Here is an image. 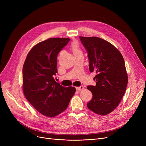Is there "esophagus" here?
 Here are the masks:
<instances>
[{"label": "esophagus", "mask_w": 146, "mask_h": 146, "mask_svg": "<svg viewBox=\"0 0 146 146\" xmlns=\"http://www.w3.org/2000/svg\"><path fill=\"white\" fill-rule=\"evenodd\" d=\"M83 89H84V86H80L79 87H76V89H77L79 91H80V90H83Z\"/></svg>", "instance_id": "esophagus-1"}]
</instances>
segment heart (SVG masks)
Segmentation results:
<instances>
[{
	"instance_id": "obj_1",
	"label": "heart",
	"mask_w": 146,
	"mask_h": 146,
	"mask_svg": "<svg viewBox=\"0 0 146 146\" xmlns=\"http://www.w3.org/2000/svg\"><path fill=\"white\" fill-rule=\"evenodd\" d=\"M71 49H72L74 56L78 55V54H82V51L80 50V48L79 47V45L77 42L74 41L72 43Z\"/></svg>"
}]
</instances>
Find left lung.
Segmentation results:
<instances>
[{"mask_svg": "<svg viewBox=\"0 0 146 146\" xmlns=\"http://www.w3.org/2000/svg\"><path fill=\"white\" fill-rule=\"evenodd\" d=\"M88 53L89 70L95 72L96 86H88L92 99L88 108L99 115L112 112L125 92L128 76L123 57L110 42L96 36H79Z\"/></svg>", "mask_w": 146, "mask_h": 146, "instance_id": "8db88e82", "label": "left lung"}]
</instances>
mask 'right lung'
Segmentation results:
<instances>
[{"instance_id":"obj_1","label":"right lung","mask_w":146,"mask_h":146,"mask_svg":"<svg viewBox=\"0 0 146 146\" xmlns=\"http://www.w3.org/2000/svg\"><path fill=\"white\" fill-rule=\"evenodd\" d=\"M69 38H51L38 43L27 56L22 69L23 92L28 102L44 115L54 117L66 110L76 89L64 88L53 76L58 52Z\"/></svg>"}]
</instances>
